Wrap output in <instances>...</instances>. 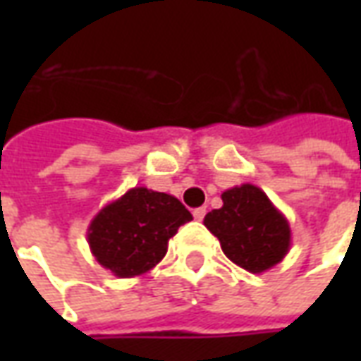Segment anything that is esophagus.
I'll list each match as a JSON object with an SVG mask.
<instances>
[{
    "mask_svg": "<svg viewBox=\"0 0 361 361\" xmlns=\"http://www.w3.org/2000/svg\"><path fill=\"white\" fill-rule=\"evenodd\" d=\"M204 214H207V209H204V207H199V209H195V211H193V219L203 220Z\"/></svg>",
    "mask_w": 361,
    "mask_h": 361,
    "instance_id": "obj_1",
    "label": "esophagus"
}]
</instances>
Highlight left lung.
<instances>
[{
    "label": "left lung",
    "instance_id": "left-lung-1",
    "mask_svg": "<svg viewBox=\"0 0 361 361\" xmlns=\"http://www.w3.org/2000/svg\"><path fill=\"white\" fill-rule=\"evenodd\" d=\"M204 226L219 238L232 263L259 274L279 265L292 245L288 219L263 189L251 183L222 193V207L204 216Z\"/></svg>",
    "mask_w": 361,
    "mask_h": 361
}]
</instances>
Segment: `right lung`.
<instances>
[{
    "mask_svg": "<svg viewBox=\"0 0 361 361\" xmlns=\"http://www.w3.org/2000/svg\"><path fill=\"white\" fill-rule=\"evenodd\" d=\"M193 220L173 195L133 188L90 220L87 242L98 265L119 279L149 272L164 259L170 238Z\"/></svg>",
    "mask_w": 361,
    "mask_h": 361,
    "instance_id": "obj_1",
    "label": "right lung"
}]
</instances>
